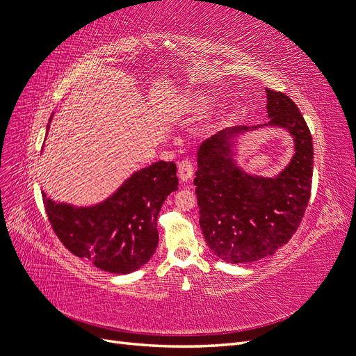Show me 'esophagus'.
<instances>
[{
  "label": "esophagus",
  "instance_id": "1",
  "mask_svg": "<svg viewBox=\"0 0 356 356\" xmlns=\"http://www.w3.org/2000/svg\"><path fill=\"white\" fill-rule=\"evenodd\" d=\"M191 177H193V165L188 159H184L182 161H179L178 165V178L182 182H187Z\"/></svg>",
  "mask_w": 356,
  "mask_h": 356
}]
</instances>
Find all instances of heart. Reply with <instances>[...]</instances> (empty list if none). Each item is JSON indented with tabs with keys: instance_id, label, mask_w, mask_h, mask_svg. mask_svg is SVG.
Wrapping results in <instances>:
<instances>
[{
	"instance_id": "1",
	"label": "heart",
	"mask_w": 356,
	"mask_h": 356,
	"mask_svg": "<svg viewBox=\"0 0 356 356\" xmlns=\"http://www.w3.org/2000/svg\"><path fill=\"white\" fill-rule=\"evenodd\" d=\"M211 99L204 95H197L191 99V108L195 111H207L211 106Z\"/></svg>"
}]
</instances>
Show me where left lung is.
<instances>
[{
	"label": "left lung",
	"mask_w": 356,
	"mask_h": 356,
	"mask_svg": "<svg viewBox=\"0 0 356 356\" xmlns=\"http://www.w3.org/2000/svg\"><path fill=\"white\" fill-rule=\"evenodd\" d=\"M268 122L232 126L204 139L195 178L199 222L209 250L232 264L254 263L284 246L305 217L314 175V143L297 105L267 89ZM261 127H279L295 141L290 163L275 177L252 176L237 165V138Z\"/></svg>",
	"instance_id": "1"
}]
</instances>
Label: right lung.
<instances>
[{"label":"right lung","mask_w":356,"mask_h":356,"mask_svg":"<svg viewBox=\"0 0 356 356\" xmlns=\"http://www.w3.org/2000/svg\"><path fill=\"white\" fill-rule=\"evenodd\" d=\"M51 118L53 114L47 132ZM175 190L177 165L160 160L134 172L110 197L90 207L55 202L44 191L42 200L67 250L104 272L126 275L141 268L156 252L159 212Z\"/></svg>","instance_id":"1"}]
</instances>
